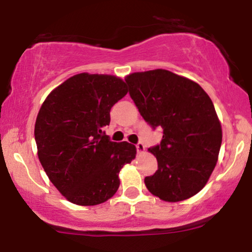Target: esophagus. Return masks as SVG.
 Listing matches in <instances>:
<instances>
[{"label":"esophagus","mask_w":252,"mask_h":252,"mask_svg":"<svg viewBox=\"0 0 252 252\" xmlns=\"http://www.w3.org/2000/svg\"><path fill=\"white\" fill-rule=\"evenodd\" d=\"M136 149H137V153H140V154H142V153H144V150H146L143 143H137V144H136Z\"/></svg>","instance_id":"1"}]
</instances>
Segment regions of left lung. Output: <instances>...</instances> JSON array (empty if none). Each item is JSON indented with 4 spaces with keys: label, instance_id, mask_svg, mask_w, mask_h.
<instances>
[{
    "label": "left lung",
    "instance_id": "obj_1",
    "mask_svg": "<svg viewBox=\"0 0 252 252\" xmlns=\"http://www.w3.org/2000/svg\"><path fill=\"white\" fill-rule=\"evenodd\" d=\"M126 82L144 121L163 129L160 144L148 149L158 170L144 178L147 189L168 202L195 195L209 181L221 146V124L209 94L198 83L162 68L135 72Z\"/></svg>",
    "mask_w": 252,
    "mask_h": 252
}]
</instances>
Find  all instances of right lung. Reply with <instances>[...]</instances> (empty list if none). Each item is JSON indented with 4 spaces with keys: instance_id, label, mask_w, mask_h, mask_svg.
<instances>
[{
    "instance_id": "1",
    "label": "right lung",
    "mask_w": 252,
    "mask_h": 252,
    "mask_svg": "<svg viewBox=\"0 0 252 252\" xmlns=\"http://www.w3.org/2000/svg\"><path fill=\"white\" fill-rule=\"evenodd\" d=\"M128 94L110 74L79 73L48 94L37 114V156L52 184L68 201L94 206L120 187V170L136 156V147L112 142L103 131L110 110Z\"/></svg>"
}]
</instances>
